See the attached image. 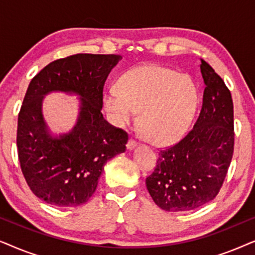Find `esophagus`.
<instances>
[{"label":"esophagus","instance_id":"esophagus-1","mask_svg":"<svg viewBox=\"0 0 255 255\" xmlns=\"http://www.w3.org/2000/svg\"><path fill=\"white\" fill-rule=\"evenodd\" d=\"M135 145H137V141H135L134 139L130 138V139H128V144H127V147H128V149H132V148H134Z\"/></svg>","mask_w":255,"mask_h":255}]
</instances>
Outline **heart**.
Listing matches in <instances>:
<instances>
[{"label": "heart", "mask_w": 255, "mask_h": 255, "mask_svg": "<svg viewBox=\"0 0 255 255\" xmlns=\"http://www.w3.org/2000/svg\"><path fill=\"white\" fill-rule=\"evenodd\" d=\"M197 104L194 83L161 67H140L128 72L110 86L104 107L114 124L122 127L140 111L139 125L149 141L168 145L184 134Z\"/></svg>", "instance_id": "b5f03b06"}]
</instances>
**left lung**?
Instances as JSON below:
<instances>
[{
  "label": "left lung",
  "instance_id": "1",
  "mask_svg": "<svg viewBox=\"0 0 255 255\" xmlns=\"http://www.w3.org/2000/svg\"><path fill=\"white\" fill-rule=\"evenodd\" d=\"M203 102L194 128L175 145L159 152L146 177L154 203L165 211H189L217 196L233 155L231 93L215 69L201 59Z\"/></svg>",
  "mask_w": 255,
  "mask_h": 255
}]
</instances>
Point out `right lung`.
<instances>
[{
    "instance_id": "add662e5",
    "label": "right lung",
    "mask_w": 255,
    "mask_h": 255,
    "mask_svg": "<svg viewBox=\"0 0 255 255\" xmlns=\"http://www.w3.org/2000/svg\"><path fill=\"white\" fill-rule=\"evenodd\" d=\"M120 54L79 53L58 59L31 80L17 124V149L27 186L55 207L85 204L95 193L108 160L125 152L128 135L101 113L106 80ZM51 91L75 92L82 106L71 132L52 137L41 114Z\"/></svg>"
}]
</instances>
